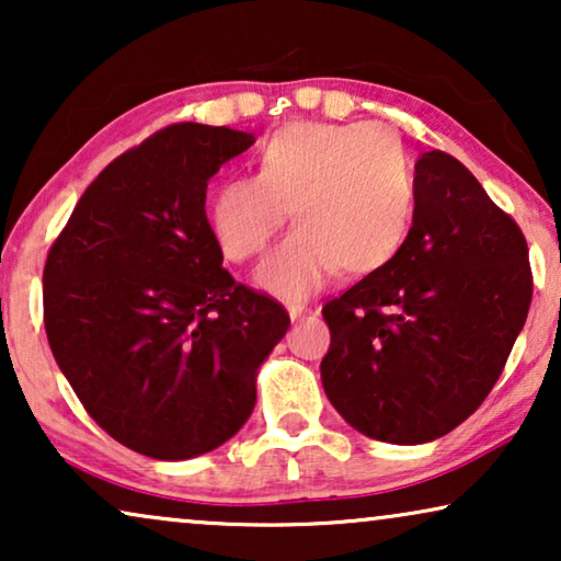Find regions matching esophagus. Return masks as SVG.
I'll list each match as a JSON object with an SVG mask.
<instances>
[{
  "instance_id": "1",
  "label": "esophagus",
  "mask_w": 561,
  "mask_h": 561,
  "mask_svg": "<svg viewBox=\"0 0 561 561\" xmlns=\"http://www.w3.org/2000/svg\"><path fill=\"white\" fill-rule=\"evenodd\" d=\"M286 311H288V317L296 321V319L306 317V313H309L311 309H309V306H304V304H288V306H286Z\"/></svg>"
}]
</instances>
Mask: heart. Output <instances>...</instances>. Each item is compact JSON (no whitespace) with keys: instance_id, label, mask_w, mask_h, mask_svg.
I'll use <instances>...</instances> for the list:
<instances>
[{"instance_id":"heart-1","label":"heart","mask_w":561,"mask_h":561,"mask_svg":"<svg viewBox=\"0 0 561 561\" xmlns=\"http://www.w3.org/2000/svg\"><path fill=\"white\" fill-rule=\"evenodd\" d=\"M419 175L401 137L375 125L294 122L260 145L257 175L214 191L209 232L229 263L260 255L283 227L296 229L257 267L280 298H309L332 275H367L409 240Z\"/></svg>"}]
</instances>
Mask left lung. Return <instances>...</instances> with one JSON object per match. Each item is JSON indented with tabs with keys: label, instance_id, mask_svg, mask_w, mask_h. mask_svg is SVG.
<instances>
[{
	"label": "left lung",
	"instance_id": "obj_1",
	"mask_svg": "<svg viewBox=\"0 0 561 561\" xmlns=\"http://www.w3.org/2000/svg\"><path fill=\"white\" fill-rule=\"evenodd\" d=\"M419 204L401 252L324 313V393L359 434L424 444L472 416L526 324V237L442 150L416 160Z\"/></svg>",
	"mask_w": 561,
	"mask_h": 561
}]
</instances>
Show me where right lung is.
Masks as SVG:
<instances>
[{
  "instance_id": "right-lung-1",
  "label": "right lung",
  "mask_w": 561,
  "mask_h": 561,
  "mask_svg": "<svg viewBox=\"0 0 561 561\" xmlns=\"http://www.w3.org/2000/svg\"><path fill=\"white\" fill-rule=\"evenodd\" d=\"M255 135L181 122L114 158L53 242L43 319L89 416L152 459H191L240 432L257 367L288 332L237 283L206 219V183Z\"/></svg>"
}]
</instances>
